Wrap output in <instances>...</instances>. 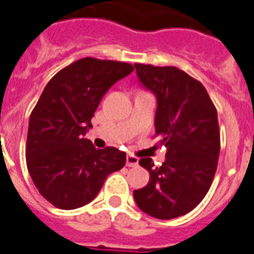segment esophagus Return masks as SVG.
I'll use <instances>...</instances> for the list:
<instances>
[{"instance_id": "esophagus-1", "label": "esophagus", "mask_w": 254, "mask_h": 254, "mask_svg": "<svg viewBox=\"0 0 254 254\" xmlns=\"http://www.w3.org/2000/svg\"><path fill=\"white\" fill-rule=\"evenodd\" d=\"M127 165L129 168H134V167H138V159L133 155H127Z\"/></svg>"}]
</instances>
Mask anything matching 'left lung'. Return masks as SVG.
Returning a JSON list of instances; mask_svg holds the SVG:
<instances>
[{
	"mask_svg": "<svg viewBox=\"0 0 254 254\" xmlns=\"http://www.w3.org/2000/svg\"><path fill=\"white\" fill-rule=\"evenodd\" d=\"M138 80L156 98L155 133L167 147L165 161L139 160L150 173L147 186L134 190L140 210L159 219L191 212L204 199L219 155L217 110L205 87L176 67L134 64Z\"/></svg>",
	"mask_w": 254,
	"mask_h": 254,
	"instance_id": "1",
	"label": "left lung"
}]
</instances>
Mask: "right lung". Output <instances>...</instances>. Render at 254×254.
Listing matches in <instances>:
<instances>
[{
    "label": "right lung",
    "instance_id": "add662e5",
    "mask_svg": "<svg viewBox=\"0 0 254 254\" xmlns=\"http://www.w3.org/2000/svg\"><path fill=\"white\" fill-rule=\"evenodd\" d=\"M131 72L129 63L78 59L49 81L32 111L27 168L38 192L59 209L90 203L106 178L125 165V152L97 150L84 135L103 95Z\"/></svg>",
    "mask_w": 254,
    "mask_h": 254
}]
</instances>
